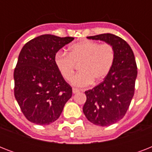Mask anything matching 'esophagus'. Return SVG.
I'll return each mask as SVG.
<instances>
[{
  "label": "esophagus",
  "mask_w": 152,
  "mask_h": 152,
  "mask_svg": "<svg viewBox=\"0 0 152 152\" xmlns=\"http://www.w3.org/2000/svg\"><path fill=\"white\" fill-rule=\"evenodd\" d=\"M79 91H80V90L77 89V88H73V89H72V93H73V94H76V93H78Z\"/></svg>",
  "instance_id": "obj_1"
}]
</instances>
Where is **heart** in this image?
Returning a JSON list of instances; mask_svg holds the SVG:
<instances>
[{
	"instance_id": "obj_1",
	"label": "heart",
	"mask_w": 152,
	"mask_h": 152,
	"mask_svg": "<svg viewBox=\"0 0 152 152\" xmlns=\"http://www.w3.org/2000/svg\"><path fill=\"white\" fill-rule=\"evenodd\" d=\"M114 60L115 51L110 44L83 41L69 46V54L57 51L54 56V64L62 77L69 81L73 76L75 64L80 63V72L72 78V84L77 88H84L106 78Z\"/></svg>"
}]
</instances>
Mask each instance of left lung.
<instances>
[{
	"mask_svg": "<svg viewBox=\"0 0 152 152\" xmlns=\"http://www.w3.org/2000/svg\"><path fill=\"white\" fill-rule=\"evenodd\" d=\"M100 40L113 46L115 60L110 72L99 85L86 91L83 111L88 120L99 126H109L118 122L127 112L134 95L137 67L130 46L113 34L87 37Z\"/></svg>",
	"mask_w": 152,
	"mask_h": 152,
	"instance_id": "obj_1",
	"label": "left lung"
}]
</instances>
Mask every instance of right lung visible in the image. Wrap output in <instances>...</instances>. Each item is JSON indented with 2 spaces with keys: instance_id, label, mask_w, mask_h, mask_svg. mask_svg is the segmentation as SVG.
<instances>
[{
  "instance_id": "add662e5",
  "label": "right lung",
  "mask_w": 152,
  "mask_h": 152,
  "mask_svg": "<svg viewBox=\"0 0 152 152\" xmlns=\"http://www.w3.org/2000/svg\"><path fill=\"white\" fill-rule=\"evenodd\" d=\"M72 37L42 34L25 44L14 70V95L27 120L40 125L54 122L72 97L71 86L54 64L57 51Z\"/></svg>"
}]
</instances>
